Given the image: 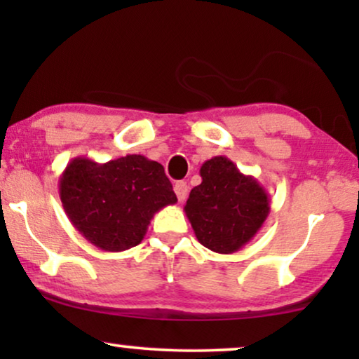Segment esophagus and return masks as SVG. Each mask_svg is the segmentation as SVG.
I'll use <instances>...</instances> for the list:
<instances>
[{
    "instance_id": "1",
    "label": "esophagus",
    "mask_w": 359,
    "mask_h": 359,
    "mask_svg": "<svg viewBox=\"0 0 359 359\" xmlns=\"http://www.w3.org/2000/svg\"><path fill=\"white\" fill-rule=\"evenodd\" d=\"M175 193L178 196V201H184L188 198V193H189V186L186 181H176L175 183Z\"/></svg>"
}]
</instances>
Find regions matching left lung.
Here are the masks:
<instances>
[{"label":"left lung","instance_id":"obj_1","mask_svg":"<svg viewBox=\"0 0 359 359\" xmlns=\"http://www.w3.org/2000/svg\"><path fill=\"white\" fill-rule=\"evenodd\" d=\"M199 173L203 181L191 189L184 205L196 238L215 253L238 252L268 217L266 189L222 155L204 161Z\"/></svg>","mask_w":359,"mask_h":359}]
</instances>
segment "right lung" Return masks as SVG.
Listing matches in <instances>:
<instances>
[{
	"mask_svg": "<svg viewBox=\"0 0 359 359\" xmlns=\"http://www.w3.org/2000/svg\"><path fill=\"white\" fill-rule=\"evenodd\" d=\"M58 193L73 227L104 252L139 245L154 215L178 201L163 166L144 155L107 163L76 156L60 175Z\"/></svg>",
	"mask_w": 359,
	"mask_h": 359,
	"instance_id": "1",
	"label": "right lung"
}]
</instances>
